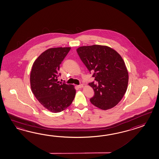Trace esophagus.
<instances>
[{"label":"esophagus","mask_w":159,"mask_h":159,"mask_svg":"<svg viewBox=\"0 0 159 159\" xmlns=\"http://www.w3.org/2000/svg\"><path fill=\"white\" fill-rule=\"evenodd\" d=\"M83 86H84V85H82V84L77 85V87L78 88H83Z\"/></svg>","instance_id":"1"}]
</instances>
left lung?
<instances>
[{
	"label": "left lung",
	"mask_w": 159,
	"mask_h": 159,
	"mask_svg": "<svg viewBox=\"0 0 159 159\" xmlns=\"http://www.w3.org/2000/svg\"><path fill=\"white\" fill-rule=\"evenodd\" d=\"M78 56L93 77L97 82L89 83L94 95L91 103L102 110L115 107L124 96L128 83V73L122 57L106 46H82L77 49Z\"/></svg>",
	"instance_id": "1"
}]
</instances>
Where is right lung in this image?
<instances>
[{
    "label": "right lung",
    "instance_id": "1",
    "mask_svg": "<svg viewBox=\"0 0 159 159\" xmlns=\"http://www.w3.org/2000/svg\"><path fill=\"white\" fill-rule=\"evenodd\" d=\"M70 48H49L38 57L32 67L31 90L38 101L52 113L61 112L69 107L75 95L73 85L58 81L60 65Z\"/></svg>",
    "mask_w": 159,
    "mask_h": 159
}]
</instances>
